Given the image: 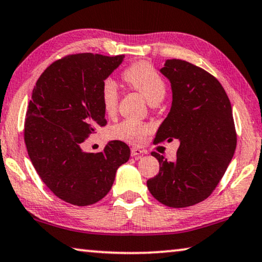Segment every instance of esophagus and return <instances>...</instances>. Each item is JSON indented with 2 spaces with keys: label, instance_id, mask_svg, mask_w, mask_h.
<instances>
[{
  "label": "esophagus",
  "instance_id": "1",
  "mask_svg": "<svg viewBox=\"0 0 262 262\" xmlns=\"http://www.w3.org/2000/svg\"><path fill=\"white\" fill-rule=\"evenodd\" d=\"M145 152L143 150H140L138 147H132L131 148V156L135 157V158H139L140 156H143Z\"/></svg>",
  "mask_w": 262,
  "mask_h": 262
}]
</instances>
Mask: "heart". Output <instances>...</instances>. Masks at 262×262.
Listing matches in <instances>:
<instances>
[{"mask_svg": "<svg viewBox=\"0 0 262 262\" xmlns=\"http://www.w3.org/2000/svg\"><path fill=\"white\" fill-rule=\"evenodd\" d=\"M123 79L128 86L140 92L151 105L162 102L166 94V84L154 67L147 62H137L126 68ZM99 98L106 115H114L118 105V88L112 78L103 80ZM152 131L150 124L125 119L111 127L110 135L116 139L132 144H142Z\"/></svg>", "mask_w": 262, "mask_h": 262, "instance_id": "b5f03b06", "label": "heart"}]
</instances>
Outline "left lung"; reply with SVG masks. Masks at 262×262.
Masks as SVG:
<instances>
[{
	"mask_svg": "<svg viewBox=\"0 0 262 262\" xmlns=\"http://www.w3.org/2000/svg\"><path fill=\"white\" fill-rule=\"evenodd\" d=\"M160 72L171 83L172 106L155 142L179 140L174 160L152 152L159 173L147 180L151 194L168 207H188L211 195L236 147L232 106L214 76L182 59H167Z\"/></svg>",
	"mask_w": 262,
	"mask_h": 262,
	"instance_id": "obj_1",
	"label": "left lung"
}]
</instances>
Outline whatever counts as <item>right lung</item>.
Listing matches in <instances>:
<instances>
[{"instance_id":"add662e5","label":"right lung","mask_w":262,"mask_h":262,"mask_svg":"<svg viewBox=\"0 0 262 262\" xmlns=\"http://www.w3.org/2000/svg\"><path fill=\"white\" fill-rule=\"evenodd\" d=\"M123 59L124 55H68L50 64L34 86L24 122L28 155L48 188L76 206L103 199L117 168L130 158L120 140L97 154L82 150L85 139L106 125L100 85Z\"/></svg>"}]
</instances>
